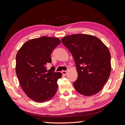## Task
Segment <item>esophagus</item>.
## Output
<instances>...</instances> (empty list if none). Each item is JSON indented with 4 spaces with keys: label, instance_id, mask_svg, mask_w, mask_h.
<instances>
[{
    "label": "esophagus",
    "instance_id": "esophagus-1",
    "mask_svg": "<svg viewBox=\"0 0 125 125\" xmlns=\"http://www.w3.org/2000/svg\"><path fill=\"white\" fill-rule=\"evenodd\" d=\"M67 73H68L67 71H62V73L63 74V75H67Z\"/></svg>",
    "mask_w": 125,
    "mask_h": 125
}]
</instances>
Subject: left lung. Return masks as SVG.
I'll return each mask as SVG.
<instances>
[{
	"label": "left lung",
	"instance_id": "8db88e82",
	"mask_svg": "<svg viewBox=\"0 0 125 125\" xmlns=\"http://www.w3.org/2000/svg\"><path fill=\"white\" fill-rule=\"evenodd\" d=\"M75 60L78 77L73 83L79 94L90 96L99 92L111 73V54L96 37L88 34L68 35L61 40Z\"/></svg>",
	"mask_w": 125,
	"mask_h": 125
}]
</instances>
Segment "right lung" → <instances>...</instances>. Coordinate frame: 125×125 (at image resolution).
Listing matches in <instances>:
<instances>
[{"instance_id":"obj_1","label":"right lung","mask_w":125,"mask_h":125,"mask_svg":"<svg viewBox=\"0 0 125 125\" xmlns=\"http://www.w3.org/2000/svg\"><path fill=\"white\" fill-rule=\"evenodd\" d=\"M61 43L57 38L41 36L23 44L16 56L15 71L21 86L27 96L36 102H44L56 92L60 73L46 65L52 62V50Z\"/></svg>"}]
</instances>
